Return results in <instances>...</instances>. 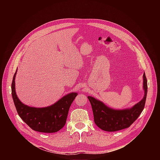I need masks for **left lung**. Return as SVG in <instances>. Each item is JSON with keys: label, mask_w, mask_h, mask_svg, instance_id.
Masks as SVG:
<instances>
[{"label": "left lung", "mask_w": 160, "mask_h": 160, "mask_svg": "<svg viewBox=\"0 0 160 160\" xmlns=\"http://www.w3.org/2000/svg\"><path fill=\"white\" fill-rule=\"evenodd\" d=\"M144 97L131 108L122 109H113L108 107L103 102L92 96H88L92 106L94 122L101 130L115 132L129 127L141 115L144 109L147 92L148 83L146 75H143Z\"/></svg>", "instance_id": "obj_1"}]
</instances>
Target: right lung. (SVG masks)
I'll return each instance as SVG.
<instances>
[{"mask_svg":"<svg viewBox=\"0 0 160 160\" xmlns=\"http://www.w3.org/2000/svg\"><path fill=\"white\" fill-rule=\"evenodd\" d=\"M17 70L18 69L13 77L11 90L13 101L19 116L35 131L54 133L61 130L66 123L70 107L78 93L68 94L54 104L47 107H30L22 103L17 96L15 88Z\"/></svg>","mask_w":160,"mask_h":160,"instance_id":"add662e5","label":"right lung"}]
</instances>
